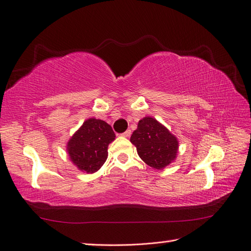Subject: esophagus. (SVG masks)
I'll list each match as a JSON object with an SVG mask.
<instances>
[{
  "label": "esophagus",
  "instance_id": "1",
  "mask_svg": "<svg viewBox=\"0 0 251 251\" xmlns=\"http://www.w3.org/2000/svg\"><path fill=\"white\" fill-rule=\"evenodd\" d=\"M131 131L130 130H126L125 133H123V134H121V136H123V137H130V136H131Z\"/></svg>",
  "mask_w": 251,
  "mask_h": 251
}]
</instances>
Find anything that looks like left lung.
<instances>
[{"label":"left lung","mask_w":251,"mask_h":251,"mask_svg":"<svg viewBox=\"0 0 251 251\" xmlns=\"http://www.w3.org/2000/svg\"><path fill=\"white\" fill-rule=\"evenodd\" d=\"M130 141L137 149L141 160L155 170H163L177 158L179 149L177 137L151 116L139 120Z\"/></svg>","instance_id":"1"}]
</instances>
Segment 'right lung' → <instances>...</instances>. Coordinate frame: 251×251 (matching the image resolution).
Listing matches in <instances>:
<instances>
[{"mask_svg":"<svg viewBox=\"0 0 251 251\" xmlns=\"http://www.w3.org/2000/svg\"><path fill=\"white\" fill-rule=\"evenodd\" d=\"M115 137L112 126L105 121L88 118L67 142V153L79 171L93 174L107 160L108 147Z\"/></svg>","mask_w":251,"mask_h":251,"instance_id":"1","label":"right lung"}]
</instances>
